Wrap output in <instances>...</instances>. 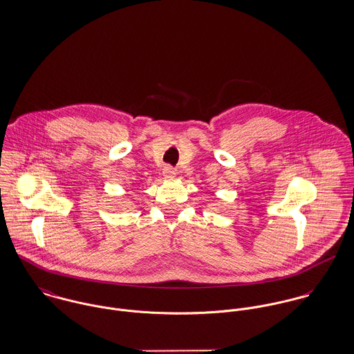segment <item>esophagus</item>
Instances as JSON below:
<instances>
[{"instance_id": "esophagus-1", "label": "esophagus", "mask_w": 354, "mask_h": 354, "mask_svg": "<svg viewBox=\"0 0 354 354\" xmlns=\"http://www.w3.org/2000/svg\"><path fill=\"white\" fill-rule=\"evenodd\" d=\"M176 177V170L173 169V167H170V166H166L165 169H163V178H166V180H173Z\"/></svg>"}]
</instances>
